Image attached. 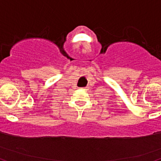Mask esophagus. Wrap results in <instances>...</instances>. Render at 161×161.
I'll return each mask as SVG.
<instances>
[{"label":"esophagus","mask_w":161,"mask_h":161,"mask_svg":"<svg viewBox=\"0 0 161 161\" xmlns=\"http://www.w3.org/2000/svg\"><path fill=\"white\" fill-rule=\"evenodd\" d=\"M86 87H84V88H82V89H84V90H86Z\"/></svg>","instance_id":"34e87169"}]
</instances>
